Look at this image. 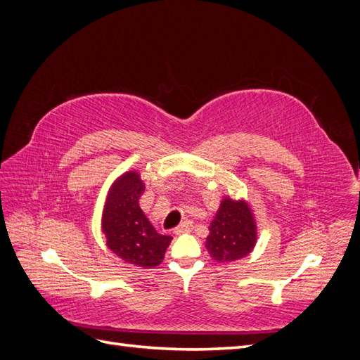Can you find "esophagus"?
Listing matches in <instances>:
<instances>
[{
	"label": "esophagus",
	"instance_id": "1",
	"mask_svg": "<svg viewBox=\"0 0 360 360\" xmlns=\"http://www.w3.org/2000/svg\"><path fill=\"white\" fill-rule=\"evenodd\" d=\"M192 230V221H183L179 226L174 228V234H181Z\"/></svg>",
	"mask_w": 360,
	"mask_h": 360
}]
</instances>
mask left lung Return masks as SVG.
Segmentation results:
<instances>
[{"label":"left lung","mask_w":360,"mask_h":360,"mask_svg":"<svg viewBox=\"0 0 360 360\" xmlns=\"http://www.w3.org/2000/svg\"><path fill=\"white\" fill-rule=\"evenodd\" d=\"M209 230L205 248L219 263L246 257L257 242L254 216L245 201L225 198Z\"/></svg>","instance_id":"obj_1"}]
</instances>
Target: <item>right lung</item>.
<instances>
[{
    "label": "right lung",
    "mask_w": 360,
    "mask_h": 360,
    "mask_svg": "<svg viewBox=\"0 0 360 360\" xmlns=\"http://www.w3.org/2000/svg\"><path fill=\"white\" fill-rule=\"evenodd\" d=\"M144 183L138 172H126L108 195L103 212L106 245L126 263L151 269L162 263L171 236L159 234L139 207Z\"/></svg>",
    "instance_id": "1"
}]
</instances>
